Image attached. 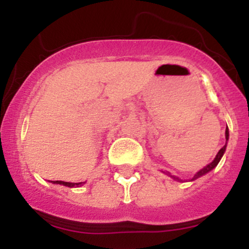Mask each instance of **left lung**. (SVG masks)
I'll use <instances>...</instances> for the list:
<instances>
[{
  "label": "left lung",
  "instance_id": "obj_1",
  "mask_svg": "<svg viewBox=\"0 0 249 249\" xmlns=\"http://www.w3.org/2000/svg\"><path fill=\"white\" fill-rule=\"evenodd\" d=\"M225 139H227V141L229 140V130H228V127H227V130H225ZM225 148H227V143H225V145H224V147H223L222 149H220L219 152H218V154L215 155L214 160H213L212 162H210V164H208L207 166H205V167H203V169L200 170L199 172H196V173H195V176H194V177L192 178V180H195V179H197V178H199V177H201V176L206 175V173H208V172H210V171H212V170L214 169L215 166H217V165H218V162L220 161V159H222L223 154H224V152H225ZM166 175H169L170 177H172L173 179H175V180H178V182H183L182 179H179V178H178V177H176V176H171V175H170V173H166Z\"/></svg>",
  "mask_w": 249,
  "mask_h": 249
}]
</instances>
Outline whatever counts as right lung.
<instances>
[{
  "instance_id": "obj_1",
  "label": "right lung",
  "mask_w": 249,
  "mask_h": 249,
  "mask_svg": "<svg viewBox=\"0 0 249 249\" xmlns=\"http://www.w3.org/2000/svg\"><path fill=\"white\" fill-rule=\"evenodd\" d=\"M52 183L54 184H61V185H66V187H80L82 184H84V182H80V183H70V182H64V180H52Z\"/></svg>"
}]
</instances>
